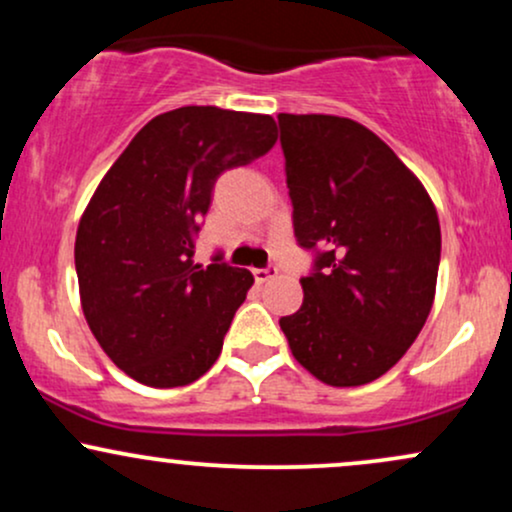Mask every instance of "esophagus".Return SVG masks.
<instances>
[{"label": "esophagus", "instance_id": "obj_1", "mask_svg": "<svg viewBox=\"0 0 512 512\" xmlns=\"http://www.w3.org/2000/svg\"><path fill=\"white\" fill-rule=\"evenodd\" d=\"M252 274H255V279L262 284V281L274 279V276L279 274V267H276V264H267V267H255V269H252Z\"/></svg>", "mask_w": 512, "mask_h": 512}]
</instances>
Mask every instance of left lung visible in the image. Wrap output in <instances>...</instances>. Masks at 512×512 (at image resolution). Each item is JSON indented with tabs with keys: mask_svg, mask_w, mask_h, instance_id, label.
<instances>
[{
	"mask_svg": "<svg viewBox=\"0 0 512 512\" xmlns=\"http://www.w3.org/2000/svg\"><path fill=\"white\" fill-rule=\"evenodd\" d=\"M298 245L315 255L303 305L281 317L322 383H373L419 337L440 264V223L419 178L349 117L279 115Z\"/></svg>",
	"mask_w": 512,
	"mask_h": 512,
	"instance_id": "8db88e82",
	"label": "left lung"
}]
</instances>
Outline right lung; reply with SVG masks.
<instances>
[{"mask_svg":"<svg viewBox=\"0 0 512 512\" xmlns=\"http://www.w3.org/2000/svg\"><path fill=\"white\" fill-rule=\"evenodd\" d=\"M276 142L269 115L185 105L139 129L105 173L74 245L81 308L129 378L195 383L221 354L252 274L223 255L195 262V238L221 173Z\"/></svg>","mask_w":512,"mask_h":512,"instance_id":"1","label":"right lung"}]
</instances>
